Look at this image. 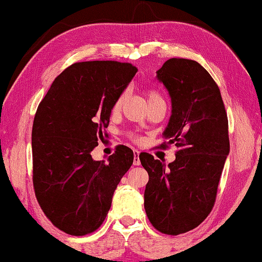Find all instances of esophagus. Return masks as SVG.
<instances>
[{
  "mask_svg": "<svg viewBox=\"0 0 262 262\" xmlns=\"http://www.w3.org/2000/svg\"><path fill=\"white\" fill-rule=\"evenodd\" d=\"M139 151L138 150H134V161H133V165L134 166H139L140 165V159H139Z\"/></svg>",
  "mask_w": 262,
  "mask_h": 262,
  "instance_id": "obj_1",
  "label": "esophagus"
}]
</instances>
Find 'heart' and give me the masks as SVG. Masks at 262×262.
Listing matches in <instances>:
<instances>
[{
    "label": "heart",
    "instance_id": "obj_1",
    "mask_svg": "<svg viewBox=\"0 0 262 262\" xmlns=\"http://www.w3.org/2000/svg\"><path fill=\"white\" fill-rule=\"evenodd\" d=\"M146 96H147V101H151L154 99H162V97L160 96V94L156 93V91H154V90L147 91ZM124 100H125V93H122L121 95L117 96V99L115 100V102H113V105H112V113H118L119 111H121L123 103H124ZM130 138L132 139H137V135L132 134Z\"/></svg>",
    "mask_w": 262,
    "mask_h": 262
}]
</instances>
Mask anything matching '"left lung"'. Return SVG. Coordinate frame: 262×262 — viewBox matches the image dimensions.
Returning <instances> with one entry per match:
<instances>
[{"label": "left lung", "mask_w": 262, "mask_h": 262, "mask_svg": "<svg viewBox=\"0 0 262 262\" xmlns=\"http://www.w3.org/2000/svg\"><path fill=\"white\" fill-rule=\"evenodd\" d=\"M157 73L168 90L172 116L161 144H176L168 166L143 152L140 162L149 182L144 207L159 232L178 235L191 231L210 215L226 157L229 154L228 118L219 86L193 59L171 58Z\"/></svg>", "instance_id": "left-lung-1"}]
</instances>
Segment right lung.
<instances>
[{
    "mask_svg": "<svg viewBox=\"0 0 262 262\" xmlns=\"http://www.w3.org/2000/svg\"><path fill=\"white\" fill-rule=\"evenodd\" d=\"M138 72L132 63L77 62L53 80L37 106L31 132L33 184L41 210L71 235L95 232L133 165V150L116 146L108 161L91 151L108 138L112 105Z\"/></svg>",
    "mask_w": 262,
    "mask_h": 262,
    "instance_id": "right-lung-1",
    "label": "right lung"
}]
</instances>
